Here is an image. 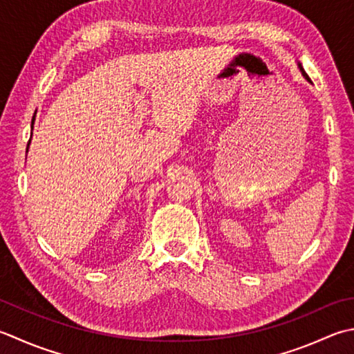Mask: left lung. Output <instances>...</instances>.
<instances>
[{
	"mask_svg": "<svg viewBox=\"0 0 354 354\" xmlns=\"http://www.w3.org/2000/svg\"><path fill=\"white\" fill-rule=\"evenodd\" d=\"M299 68H301V72H302V75H304V78H306V80H308V81L311 82V80L308 78V75L306 73V71H304V68H302V66H301V64H299Z\"/></svg>",
	"mask_w": 354,
	"mask_h": 354,
	"instance_id": "8db88e82",
	"label": "left lung"
}]
</instances>
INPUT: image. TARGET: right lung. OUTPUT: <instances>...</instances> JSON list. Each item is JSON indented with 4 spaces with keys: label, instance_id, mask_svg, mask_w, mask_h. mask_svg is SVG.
<instances>
[{
    "label": "right lung",
    "instance_id": "right-lung-1",
    "mask_svg": "<svg viewBox=\"0 0 354 354\" xmlns=\"http://www.w3.org/2000/svg\"><path fill=\"white\" fill-rule=\"evenodd\" d=\"M33 120H35V118H33ZM33 120H32V124H33ZM27 147H29V144H27Z\"/></svg>",
    "mask_w": 354,
    "mask_h": 354
}]
</instances>
